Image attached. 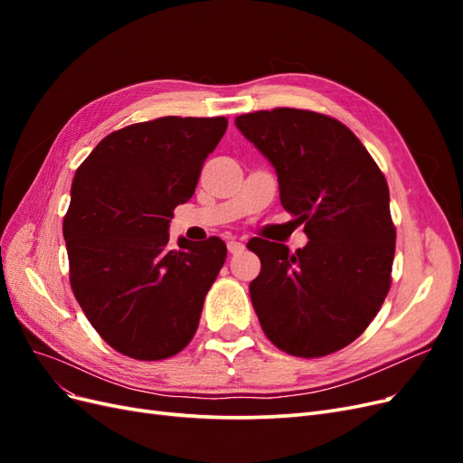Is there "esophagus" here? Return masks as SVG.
Segmentation results:
<instances>
[{
  "label": "esophagus",
  "instance_id": "esophagus-1",
  "mask_svg": "<svg viewBox=\"0 0 463 463\" xmlns=\"http://www.w3.org/2000/svg\"><path fill=\"white\" fill-rule=\"evenodd\" d=\"M245 249V245H243V241H237V240H232V241H228V250L232 255H237V253H241V250Z\"/></svg>",
  "mask_w": 463,
  "mask_h": 463
}]
</instances>
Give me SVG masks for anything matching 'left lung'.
<instances>
[{
	"label": "left lung",
	"mask_w": 463,
	"mask_h": 463,
	"mask_svg": "<svg viewBox=\"0 0 463 463\" xmlns=\"http://www.w3.org/2000/svg\"><path fill=\"white\" fill-rule=\"evenodd\" d=\"M276 167L279 201L309 243L257 241L249 293L269 340L296 357L338 352L365 332L392 282L396 228L384 174L344 123L296 108L235 118ZM249 247V245H247Z\"/></svg>",
	"instance_id": "left-lung-1"
}]
</instances>
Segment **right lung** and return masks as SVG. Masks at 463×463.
Here are the masks:
<instances>
[{
  "instance_id": "1",
  "label": "right lung",
  "mask_w": 463,
  "mask_h": 463,
  "mask_svg": "<svg viewBox=\"0 0 463 463\" xmlns=\"http://www.w3.org/2000/svg\"><path fill=\"white\" fill-rule=\"evenodd\" d=\"M226 128V118L133 123L79 165L63 218L69 282L94 330L123 355L167 359L197 332L228 249L220 237H181L172 249L167 230Z\"/></svg>"
}]
</instances>
